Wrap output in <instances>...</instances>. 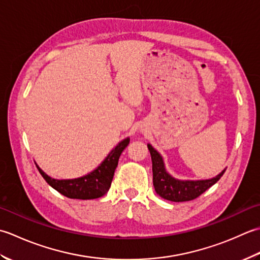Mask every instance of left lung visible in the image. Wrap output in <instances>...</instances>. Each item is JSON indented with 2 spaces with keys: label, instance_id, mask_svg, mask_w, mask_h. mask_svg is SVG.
I'll list each match as a JSON object with an SVG mask.
<instances>
[{
  "label": "left lung",
  "instance_id": "1",
  "mask_svg": "<svg viewBox=\"0 0 260 260\" xmlns=\"http://www.w3.org/2000/svg\"><path fill=\"white\" fill-rule=\"evenodd\" d=\"M148 149L150 151L152 160L153 187L160 198L172 202H186L199 198L212 185L218 182L225 172L224 169L218 176L205 181H179L166 172L161 156L153 149L151 145H148Z\"/></svg>",
  "mask_w": 260,
  "mask_h": 260
}]
</instances>
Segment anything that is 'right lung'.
Segmentation results:
<instances>
[{
    "instance_id": "1",
    "label": "right lung",
    "mask_w": 260,
    "mask_h": 260,
    "mask_svg": "<svg viewBox=\"0 0 260 260\" xmlns=\"http://www.w3.org/2000/svg\"><path fill=\"white\" fill-rule=\"evenodd\" d=\"M128 145L129 138H126L109 153V156L105 158L104 161L95 171L85 175V176L75 179H61V181L54 179L42 172L38 165L36 166L38 168L41 176L45 178V181L52 188H55L57 192L62 194L63 197L78 200L98 199L103 197L110 189L120 155Z\"/></svg>"
}]
</instances>
